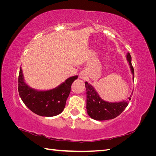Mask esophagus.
<instances>
[{
  "instance_id": "34e87169",
  "label": "esophagus",
  "mask_w": 156,
  "mask_h": 156,
  "mask_svg": "<svg viewBox=\"0 0 156 156\" xmlns=\"http://www.w3.org/2000/svg\"><path fill=\"white\" fill-rule=\"evenodd\" d=\"M79 77L83 80H85L87 78V74L85 72H82L81 74H80Z\"/></svg>"
}]
</instances>
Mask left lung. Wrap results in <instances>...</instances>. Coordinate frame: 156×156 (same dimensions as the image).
Instances as JSON below:
<instances>
[{
    "instance_id": "1",
    "label": "left lung",
    "mask_w": 156,
    "mask_h": 156,
    "mask_svg": "<svg viewBox=\"0 0 156 156\" xmlns=\"http://www.w3.org/2000/svg\"><path fill=\"white\" fill-rule=\"evenodd\" d=\"M127 60L130 66L131 73L134 79V69L131 64V57L128 53L127 55ZM85 87L87 90V110L88 115L92 119L96 120H107L113 119L120 115L121 113L128 105L129 100H131L130 97L129 100L122 101L120 102L111 103L107 102L99 96L94 88L85 82Z\"/></svg>"
}]
</instances>
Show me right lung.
Returning a JSON list of instances; mask_svg holds the SVG:
<instances>
[{
  "label": "right lung",
  "mask_w": 156,
  "mask_h": 156,
  "mask_svg": "<svg viewBox=\"0 0 156 156\" xmlns=\"http://www.w3.org/2000/svg\"><path fill=\"white\" fill-rule=\"evenodd\" d=\"M77 78V75L71 77L54 89L38 91L25 83L20 68L18 91L22 101L31 111L41 116H54L63 111L71 91V86Z\"/></svg>",
  "instance_id": "1"
}]
</instances>
